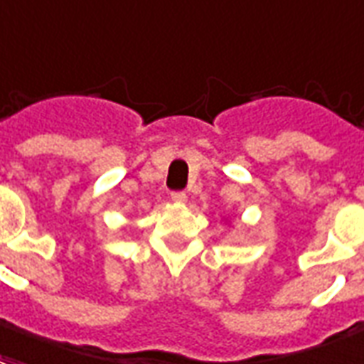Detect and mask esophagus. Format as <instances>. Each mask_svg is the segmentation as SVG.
<instances>
[{
    "label": "esophagus",
    "instance_id": "esophagus-1",
    "mask_svg": "<svg viewBox=\"0 0 364 364\" xmlns=\"http://www.w3.org/2000/svg\"><path fill=\"white\" fill-rule=\"evenodd\" d=\"M171 200H173L175 204H185L187 203V195L181 193V191H177V193H171Z\"/></svg>",
    "mask_w": 364,
    "mask_h": 364
}]
</instances>
